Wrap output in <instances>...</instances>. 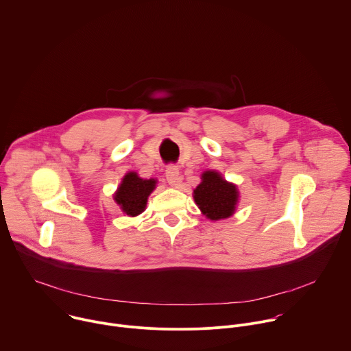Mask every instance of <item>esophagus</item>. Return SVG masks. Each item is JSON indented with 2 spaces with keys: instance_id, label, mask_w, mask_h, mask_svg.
<instances>
[{
  "instance_id": "esophagus-1",
  "label": "esophagus",
  "mask_w": 351,
  "mask_h": 351,
  "mask_svg": "<svg viewBox=\"0 0 351 351\" xmlns=\"http://www.w3.org/2000/svg\"><path fill=\"white\" fill-rule=\"evenodd\" d=\"M166 180L171 186H177L180 184V170L177 166H169L166 169Z\"/></svg>"
}]
</instances>
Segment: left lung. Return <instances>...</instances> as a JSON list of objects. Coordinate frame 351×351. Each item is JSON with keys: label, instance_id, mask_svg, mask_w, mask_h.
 <instances>
[{"label": "left lung", "instance_id": "left-lung-1", "mask_svg": "<svg viewBox=\"0 0 351 351\" xmlns=\"http://www.w3.org/2000/svg\"><path fill=\"white\" fill-rule=\"evenodd\" d=\"M202 182L193 189V200L206 218L219 221L234 214L239 203L237 185L226 181L217 170L202 173Z\"/></svg>", "mask_w": 351, "mask_h": 351}]
</instances>
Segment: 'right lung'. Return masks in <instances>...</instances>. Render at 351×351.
<instances>
[{
	"instance_id": "add662e5",
	"label": "right lung",
	"mask_w": 351,
	"mask_h": 351,
	"mask_svg": "<svg viewBox=\"0 0 351 351\" xmlns=\"http://www.w3.org/2000/svg\"><path fill=\"white\" fill-rule=\"evenodd\" d=\"M158 180L141 178L136 171H129L123 176L118 189L114 193V200L129 217L140 215L145 207L149 195L155 191Z\"/></svg>"
}]
</instances>
